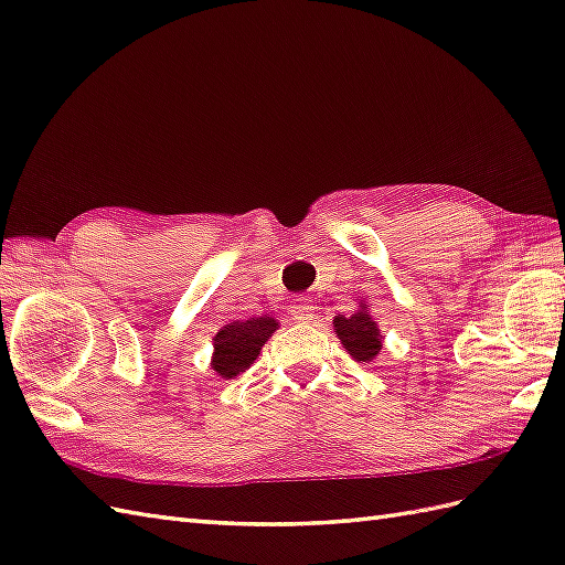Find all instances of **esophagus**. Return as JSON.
Wrapping results in <instances>:
<instances>
[{
	"mask_svg": "<svg viewBox=\"0 0 565 565\" xmlns=\"http://www.w3.org/2000/svg\"><path fill=\"white\" fill-rule=\"evenodd\" d=\"M290 316H292V319H295L297 323H311V321H313V305H311V299H305V297L295 299L292 307H290Z\"/></svg>",
	"mask_w": 565,
	"mask_h": 565,
	"instance_id": "34e87169",
	"label": "esophagus"
}]
</instances>
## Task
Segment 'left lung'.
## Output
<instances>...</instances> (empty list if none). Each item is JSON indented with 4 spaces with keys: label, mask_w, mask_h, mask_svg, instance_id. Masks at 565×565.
I'll return each mask as SVG.
<instances>
[{
    "label": "left lung",
    "mask_w": 565,
    "mask_h": 565,
    "mask_svg": "<svg viewBox=\"0 0 565 565\" xmlns=\"http://www.w3.org/2000/svg\"><path fill=\"white\" fill-rule=\"evenodd\" d=\"M333 330L352 360L371 362L379 356L383 335L379 330V323L374 321V316L369 313L366 305H360V309L350 316L338 313L333 319Z\"/></svg>",
    "instance_id": "1"
}]
</instances>
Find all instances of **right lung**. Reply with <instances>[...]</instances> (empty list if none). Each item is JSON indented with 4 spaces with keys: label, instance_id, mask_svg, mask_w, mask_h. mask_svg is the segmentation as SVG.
<instances>
[{
    "label": "right lung",
    "instance_id": "1",
    "mask_svg": "<svg viewBox=\"0 0 565 565\" xmlns=\"http://www.w3.org/2000/svg\"><path fill=\"white\" fill-rule=\"evenodd\" d=\"M278 321L273 316H258V319L230 321L217 330L213 338V360L211 369L220 379H235L239 371L249 369L260 348L278 330Z\"/></svg>",
    "mask_w": 565,
    "mask_h": 565
}]
</instances>
